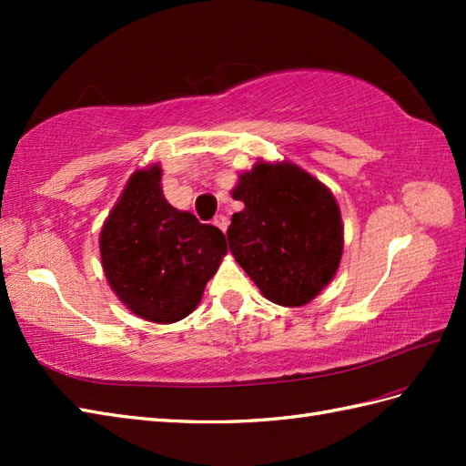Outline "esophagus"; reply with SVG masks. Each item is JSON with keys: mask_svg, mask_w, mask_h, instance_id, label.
I'll list each match as a JSON object with an SVG mask.
<instances>
[{"mask_svg": "<svg viewBox=\"0 0 466 466\" xmlns=\"http://www.w3.org/2000/svg\"><path fill=\"white\" fill-rule=\"evenodd\" d=\"M214 226H218L222 232H226V230H228V218L222 216V214L216 216V218H214Z\"/></svg>", "mask_w": 466, "mask_h": 466, "instance_id": "34e87169", "label": "esophagus"}]
</instances>
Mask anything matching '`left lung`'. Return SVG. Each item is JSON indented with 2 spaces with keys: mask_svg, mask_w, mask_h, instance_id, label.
<instances>
[{
  "mask_svg": "<svg viewBox=\"0 0 466 466\" xmlns=\"http://www.w3.org/2000/svg\"><path fill=\"white\" fill-rule=\"evenodd\" d=\"M228 246L264 299L296 309L332 282L344 250L340 208L329 186L289 160H258L232 190Z\"/></svg>",
  "mask_w": 466,
  "mask_h": 466,
  "instance_id": "8db88e82",
  "label": "left lung"
}]
</instances>
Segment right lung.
<instances>
[{
  "mask_svg": "<svg viewBox=\"0 0 466 466\" xmlns=\"http://www.w3.org/2000/svg\"><path fill=\"white\" fill-rule=\"evenodd\" d=\"M224 234L164 198L162 166L137 167L100 232L106 280L127 310L156 324L186 319L226 256Z\"/></svg>",
  "mask_w": 466,
  "mask_h": 466,
  "instance_id": "add662e5",
  "label": "right lung"
}]
</instances>
